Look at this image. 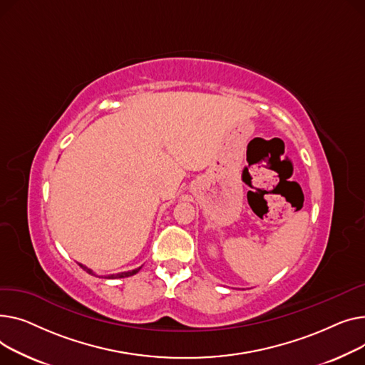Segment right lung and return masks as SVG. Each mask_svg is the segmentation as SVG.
Returning <instances> with one entry per match:
<instances>
[{"mask_svg":"<svg viewBox=\"0 0 365 365\" xmlns=\"http://www.w3.org/2000/svg\"><path fill=\"white\" fill-rule=\"evenodd\" d=\"M79 267L83 269V271H87L88 274H91V275H96L90 268H87L85 265H82V264H79ZM141 269V267L140 268H135V269H131V271H123V272H118V274H112V275H107L106 278H125V277H131V275H134V274H137L138 271Z\"/></svg>","mask_w":365,"mask_h":365,"instance_id":"right-lung-1","label":"right lung"}]
</instances>
